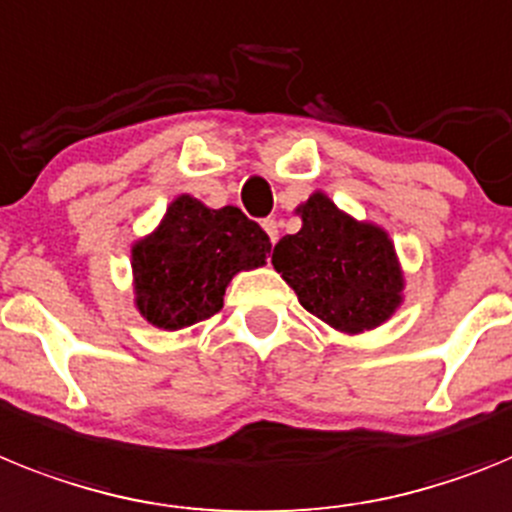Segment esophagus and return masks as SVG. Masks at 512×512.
I'll return each instance as SVG.
<instances>
[{"mask_svg":"<svg viewBox=\"0 0 512 512\" xmlns=\"http://www.w3.org/2000/svg\"><path fill=\"white\" fill-rule=\"evenodd\" d=\"M262 229L268 231V237H270V242H278V221L275 219H265L262 221Z\"/></svg>","mask_w":512,"mask_h":512,"instance_id":"1","label":"esophagus"}]
</instances>
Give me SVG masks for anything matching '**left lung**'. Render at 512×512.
<instances>
[{"instance_id":"8db88e82","label":"left lung","mask_w":512,"mask_h":512,"mask_svg":"<svg viewBox=\"0 0 512 512\" xmlns=\"http://www.w3.org/2000/svg\"><path fill=\"white\" fill-rule=\"evenodd\" d=\"M301 229L275 244L273 265L301 306L345 335L373 330L399 309L404 275L381 226L355 221L324 193L296 208Z\"/></svg>"}]
</instances>
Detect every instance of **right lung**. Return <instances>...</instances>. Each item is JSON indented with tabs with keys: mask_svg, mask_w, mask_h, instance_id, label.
<instances>
[{
	"mask_svg": "<svg viewBox=\"0 0 512 512\" xmlns=\"http://www.w3.org/2000/svg\"><path fill=\"white\" fill-rule=\"evenodd\" d=\"M268 234L239 208H208L193 195L170 203L162 224L131 250L136 309L159 330L213 317L239 270L265 265Z\"/></svg>",
	"mask_w": 512,
	"mask_h": 512,
	"instance_id": "obj_1",
	"label": "right lung"
}]
</instances>
